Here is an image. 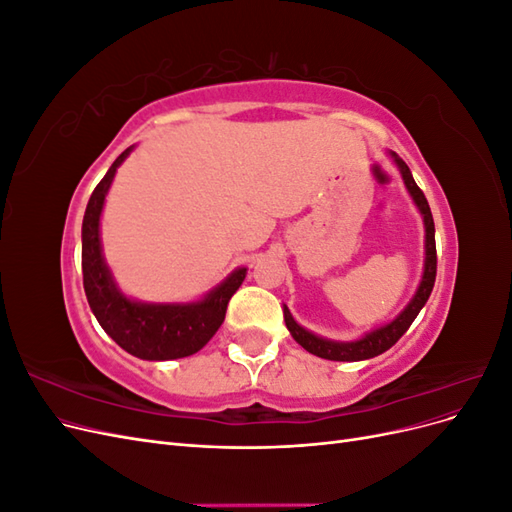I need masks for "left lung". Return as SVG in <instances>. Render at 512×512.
I'll use <instances>...</instances> for the list:
<instances>
[{"instance_id":"1","label":"left lung","mask_w":512,"mask_h":512,"mask_svg":"<svg viewBox=\"0 0 512 512\" xmlns=\"http://www.w3.org/2000/svg\"><path fill=\"white\" fill-rule=\"evenodd\" d=\"M391 160L395 162L397 170L401 173V179H404V185L408 194L412 196L414 205L421 213L423 218V226H425V262H423V275L421 282H418L416 292L412 294V299L408 301V305L401 309V312L391 320L382 324V327H376L367 331L363 337L352 339V342H337V339H329L316 335L312 331H307L305 327L292 318L290 309L284 305V320L286 327L290 331V335L294 337V342L301 344L307 352H312L320 359H329V361H367L374 359V356L382 354L389 350L391 346H395L397 339L404 335L410 324L414 322V318L421 312L423 305L427 303L429 294L433 290V282H436V267H438V258H436V226H433V218H431V209L425 194L418 188L408 164L401 160L395 151H389Z\"/></svg>"}]
</instances>
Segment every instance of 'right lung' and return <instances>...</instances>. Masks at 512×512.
<instances>
[{
    "mask_svg": "<svg viewBox=\"0 0 512 512\" xmlns=\"http://www.w3.org/2000/svg\"><path fill=\"white\" fill-rule=\"evenodd\" d=\"M132 151L134 145L113 162L87 203L81 230L83 286L100 327L123 350L145 361L183 359L203 348L222 327L228 301L243 284L247 269H235L205 297L190 303H147L123 294L104 260L100 220L117 168Z\"/></svg>",
    "mask_w": 512,
    "mask_h": 512,
    "instance_id": "right-lung-1",
    "label": "right lung"
}]
</instances>
